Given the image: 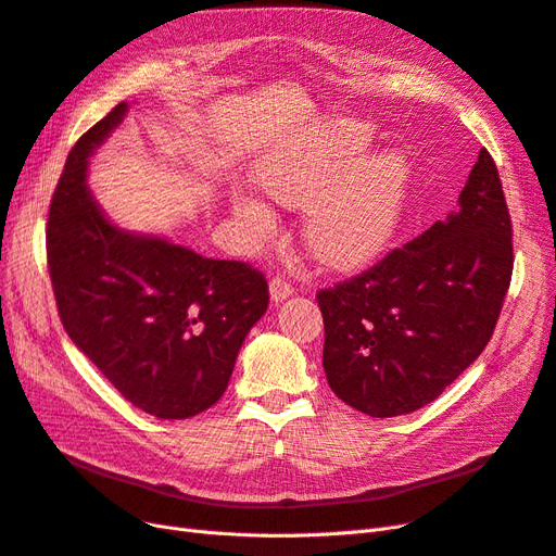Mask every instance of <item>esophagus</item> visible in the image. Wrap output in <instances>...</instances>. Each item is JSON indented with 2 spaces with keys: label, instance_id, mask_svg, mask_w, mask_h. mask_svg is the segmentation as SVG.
<instances>
[{
  "label": "esophagus",
  "instance_id": "34e87169",
  "mask_svg": "<svg viewBox=\"0 0 556 556\" xmlns=\"http://www.w3.org/2000/svg\"><path fill=\"white\" fill-rule=\"evenodd\" d=\"M268 292H271V299L278 304V301L288 299L294 292V288H292V282L285 278V276H274L271 282H268Z\"/></svg>",
  "mask_w": 556,
  "mask_h": 556
}]
</instances>
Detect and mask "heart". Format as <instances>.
<instances>
[{"label": "heart", "mask_w": 556, "mask_h": 556, "mask_svg": "<svg viewBox=\"0 0 556 556\" xmlns=\"http://www.w3.org/2000/svg\"><path fill=\"white\" fill-rule=\"evenodd\" d=\"M368 131L339 125L299 139L257 169V182L280 204H308L304 241L329 266H357L374 260L390 241L408 185V166L399 153H378L357 165ZM252 237L274 227L271 211L257 197L233 201Z\"/></svg>", "instance_id": "b5f03b06"}]
</instances>
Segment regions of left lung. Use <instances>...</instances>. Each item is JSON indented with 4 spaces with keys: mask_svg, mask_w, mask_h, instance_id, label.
<instances>
[{
    "mask_svg": "<svg viewBox=\"0 0 556 556\" xmlns=\"http://www.w3.org/2000/svg\"><path fill=\"white\" fill-rule=\"evenodd\" d=\"M459 213L317 292L333 394L371 417L427 406L490 343L513 278V220L482 148Z\"/></svg>",
    "mask_w": 556,
    "mask_h": 556,
    "instance_id": "left-lung-1",
    "label": "left lung"
}]
</instances>
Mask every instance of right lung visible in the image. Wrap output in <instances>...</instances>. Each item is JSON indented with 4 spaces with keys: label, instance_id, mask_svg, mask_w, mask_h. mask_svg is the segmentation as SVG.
<instances>
[{
    "label": "right lung",
    "instance_id": "obj_1",
    "mask_svg": "<svg viewBox=\"0 0 556 556\" xmlns=\"http://www.w3.org/2000/svg\"><path fill=\"white\" fill-rule=\"evenodd\" d=\"M125 111H109L66 155L48 211V274L64 331L115 390L160 419H185L225 394L268 282L248 262L201 257L106 220L86 169Z\"/></svg>",
    "mask_w": 556,
    "mask_h": 556
}]
</instances>
